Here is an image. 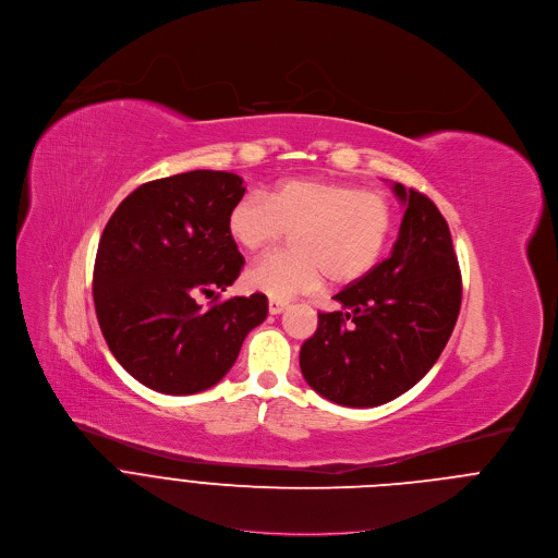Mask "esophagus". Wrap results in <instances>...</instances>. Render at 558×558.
Listing matches in <instances>:
<instances>
[{
  "mask_svg": "<svg viewBox=\"0 0 558 558\" xmlns=\"http://www.w3.org/2000/svg\"><path fill=\"white\" fill-rule=\"evenodd\" d=\"M287 302H282V300H269V313L271 315H280V313H284L287 311Z\"/></svg>",
  "mask_w": 558,
  "mask_h": 558,
  "instance_id": "esophagus-1",
  "label": "esophagus"
}]
</instances>
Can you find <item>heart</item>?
I'll return each instance as SVG.
<instances>
[{
  "label": "heart",
  "instance_id": "heart-1",
  "mask_svg": "<svg viewBox=\"0 0 558 558\" xmlns=\"http://www.w3.org/2000/svg\"><path fill=\"white\" fill-rule=\"evenodd\" d=\"M393 226L391 202L372 189L322 178H293L265 195H245L228 213L232 241L250 254L291 232L293 252L258 260L245 284L271 300L317 291L328 278L348 284L380 258Z\"/></svg>",
  "mask_w": 558,
  "mask_h": 558
}]
</instances>
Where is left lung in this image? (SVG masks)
<instances>
[{
    "mask_svg": "<svg viewBox=\"0 0 558 558\" xmlns=\"http://www.w3.org/2000/svg\"><path fill=\"white\" fill-rule=\"evenodd\" d=\"M407 206L391 256L335 295L300 350L304 380L343 407H380L415 387L441 356L459 311L461 269L430 197L396 182Z\"/></svg>",
    "mask_w": 558,
    "mask_h": 558,
    "instance_id": "obj_1",
    "label": "left lung"
}]
</instances>
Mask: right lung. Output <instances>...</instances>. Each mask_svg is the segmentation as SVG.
Returning a JSON list of instances; mask_svg holds the SVG:
<instances>
[{
  "mask_svg": "<svg viewBox=\"0 0 558 558\" xmlns=\"http://www.w3.org/2000/svg\"><path fill=\"white\" fill-rule=\"evenodd\" d=\"M243 193V178L228 171L151 180L117 206L101 232L93 269L101 335L119 365L158 393L217 385L267 317L263 293L208 310L196 304L202 294L219 298L245 265L228 232V213Z\"/></svg>",
  "mask_w": 558,
  "mask_h": 558,
  "instance_id": "add662e5",
  "label": "right lung"
}]
</instances>
